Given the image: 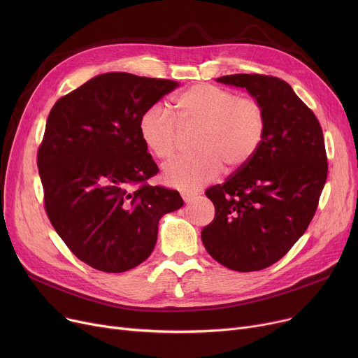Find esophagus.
<instances>
[{
    "label": "esophagus",
    "instance_id": "34e87169",
    "mask_svg": "<svg viewBox=\"0 0 358 358\" xmlns=\"http://www.w3.org/2000/svg\"><path fill=\"white\" fill-rule=\"evenodd\" d=\"M196 196H197V194L193 193V192H182V193H181V197H182V200H184L185 203H187V201H192Z\"/></svg>",
    "mask_w": 358,
    "mask_h": 358
}]
</instances>
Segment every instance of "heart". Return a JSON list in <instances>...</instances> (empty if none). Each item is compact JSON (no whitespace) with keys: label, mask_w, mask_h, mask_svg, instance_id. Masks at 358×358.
<instances>
[{"label":"heart","mask_w":358,"mask_h":358,"mask_svg":"<svg viewBox=\"0 0 358 358\" xmlns=\"http://www.w3.org/2000/svg\"><path fill=\"white\" fill-rule=\"evenodd\" d=\"M176 117L162 104L149 106L139 117V136L159 161H171L181 148L182 134L197 130L194 157L164 169V181L181 192H193L216 180L224 166L235 173L258 152L267 130V116L254 97L199 83L174 101Z\"/></svg>","instance_id":"1"}]
</instances>
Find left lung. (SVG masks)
I'll return each instance as SVG.
<instances>
[{"label":"left lung","mask_w":358,"mask_h":358,"mask_svg":"<svg viewBox=\"0 0 358 358\" xmlns=\"http://www.w3.org/2000/svg\"><path fill=\"white\" fill-rule=\"evenodd\" d=\"M217 81L255 97L266 110L267 130L245 166L206 190L216 213L201 241L227 268L258 271L283 258L309 227L328 176L324 134L283 80L235 73Z\"/></svg>","instance_id":"1"}]
</instances>
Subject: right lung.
I'll return each instance as SVG.
<instances>
[{
  "instance_id": "obj_1",
  "label": "right lung",
  "mask_w": 358,
  "mask_h": 358,
  "mask_svg": "<svg viewBox=\"0 0 358 358\" xmlns=\"http://www.w3.org/2000/svg\"><path fill=\"white\" fill-rule=\"evenodd\" d=\"M178 83L127 72L99 75L52 107L37 166L45 210L71 252L104 273L135 268L154 251L158 222L184 204L146 181L159 169L139 117Z\"/></svg>"
}]
</instances>
